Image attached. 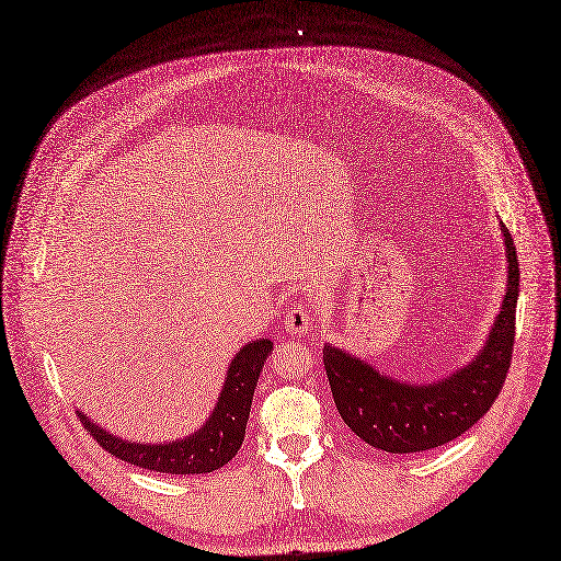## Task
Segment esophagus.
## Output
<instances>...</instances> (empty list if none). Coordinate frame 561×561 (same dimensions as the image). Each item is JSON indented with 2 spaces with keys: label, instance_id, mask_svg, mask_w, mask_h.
<instances>
[{
  "label": "esophagus",
  "instance_id": "esophagus-1",
  "mask_svg": "<svg viewBox=\"0 0 561 561\" xmlns=\"http://www.w3.org/2000/svg\"><path fill=\"white\" fill-rule=\"evenodd\" d=\"M312 327V312L304 306H297L291 312L285 314V331L295 337H301Z\"/></svg>",
  "mask_w": 561,
  "mask_h": 561
}]
</instances>
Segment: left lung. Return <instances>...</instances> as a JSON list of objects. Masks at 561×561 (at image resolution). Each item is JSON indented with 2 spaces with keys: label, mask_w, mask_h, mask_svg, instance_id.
I'll return each instance as SVG.
<instances>
[{
  "label": "left lung",
  "mask_w": 561,
  "mask_h": 561,
  "mask_svg": "<svg viewBox=\"0 0 561 561\" xmlns=\"http://www.w3.org/2000/svg\"><path fill=\"white\" fill-rule=\"evenodd\" d=\"M506 255V287L484 346L451 375L432 381L394 379L356 354L324 344V367L344 424L390 455H413L455 440L482 417L502 390L510 369L516 304L518 255L514 239L502 224Z\"/></svg>",
  "instance_id": "1"
}]
</instances>
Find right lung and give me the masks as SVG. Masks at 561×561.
Segmentation results:
<instances>
[{
  "label": "right lung",
  "mask_w": 561,
  "mask_h": 561,
  "mask_svg": "<svg viewBox=\"0 0 561 561\" xmlns=\"http://www.w3.org/2000/svg\"><path fill=\"white\" fill-rule=\"evenodd\" d=\"M274 342L260 337L251 340L239 350L228 369L221 392L209 417L190 436L167 443H141L127 440L106 432L104 426L93 422L82 411H77L84 430L121 461L139 466L154 472L169 474H203L224 468L244 443L247 422L251 413L253 392L260 379V371L272 354Z\"/></svg>",
  "instance_id": "1"
}]
</instances>
